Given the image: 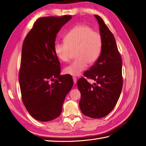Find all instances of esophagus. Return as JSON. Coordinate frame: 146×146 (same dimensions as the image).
I'll use <instances>...</instances> for the list:
<instances>
[{
    "instance_id": "1",
    "label": "esophagus",
    "mask_w": 146,
    "mask_h": 146,
    "mask_svg": "<svg viewBox=\"0 0 146 146\" xmlns=\"http://www.w3.org/2000/svg\"><path fill=\"white\" fill-rule=\"evenodd\" d=\"M73 81H74V83L76 84L77 83V78L75 77H73Z\"/></svg>"
}]
</instances>
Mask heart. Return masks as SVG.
I'll return each instance as SVG.
<instances>
[{
	"label": "heart",
	"mask_w": 146,
	"mask_h": 146,
	"mask_svg": "<svg viewBox=\"0 0 146 146\" xmlns=\"http://www.w3.org/2000/svg\"><path fill=\"white\" fill-rule=\"evenodd\" d=\"M64 43H56L54 51L62 62H68L74 52V61L64 69L65 74L78 76L84 71L88 63L94 64L102 52L103 39L100 32L86 25H78L64 37Z\"/></svg>",
	"instance_id": "obj_1"
}]
</instances>
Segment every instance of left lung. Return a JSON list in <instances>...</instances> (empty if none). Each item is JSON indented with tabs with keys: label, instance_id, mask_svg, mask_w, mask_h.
I'll return each mask as SVG.
<instances>
[{
	"label": "left lung",
	"instance_id": "left-lung-1",
	"mask_svg": "<svg viewBox=\"0 0 146 146\" xmlns=\"http://www.w3.org/2000/svg\"><path fill=\"white\" fill-rule=\"evenodd\" d=\"M103 39L102 52L97 62L84 73L95 81L90 84L80 78L77 86L81 93L79 106L82 113L92 118L108 115L116 105L123 88L122 60L115 37L101 17L95 15Z\"/></svg>",
	"mask_w": 146,
	"mask_h": 146
}]
</instances>
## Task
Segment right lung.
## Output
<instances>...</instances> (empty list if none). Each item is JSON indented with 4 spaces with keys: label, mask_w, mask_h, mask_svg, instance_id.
Masks as SVG:
<instances>
[{
    "label": "right lung",
    "mask_w": 146,
    "mask_h": 146,
    "mask_svg": "<svg viewBox=\"0 0 146 146\" xmlns=\"http://www.w3.org/2000/svg\"><path fill=\"white\" fill-rule=\"evenodd\" d=\"M71 18L67 15L38 18L23 43L19 74L22 99L38 121L59 116L74 84L71 76L60 75V63L54 51L57 34Z\"/></svg>",
    "instance_id": "right-lung-1"
}]
</instances>
